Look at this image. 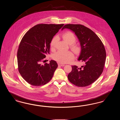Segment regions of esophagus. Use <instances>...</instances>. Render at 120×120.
<instances>
[{
	"mask_svg": "<svg viewBox=\"0 0 120 120\" xmlns=\"http://www.w3.org/2000/svg\"><path fill=\"white\" fill-rule=\"evenodd\" d=\"M58 65L59 66H61V67H64L65 66V65L63 63H58Z\"/></svg>",
	"mask_w": 120,
	"mask_h": 120,
	"instance_id": "34e87169",
	"label": "esophagus"
}]
</instances>
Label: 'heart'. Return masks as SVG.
Segmentation results:
<instances>
[{
  "mask_svg": "<svg viewBox=\"0 0 120 120\" xmlns=\"http://www.w3.org/2000/svg\"><path fill=\"white\" fill-rule=\"evenodd\" d=\"M63 40L68 44L70 45L71 49L75 52H78L80 51V48L74 43L76 40L75 34L71 31H67L64 33L62 35ZM57 37H54L52 40L50 45L52 49H54L57 43ZM74 57L73 53L71 51H58L53 55V59L60 63H67L72 60Z\"/></svg>",
  "mask_w": 120,
  "mask_h": 120,
  "instance_id": "heart-1",
  "label": "heart"
}]
</instances>
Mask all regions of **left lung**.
Returning <instances> with one entry per match:
<instances>
[{"mask_svg": "<svg viewBox=\"0 0 120 120\" xmlns=\"http://www.w3.org/2000/svg\"><path fill=\"white\" fill-rule=\"evenodd\" d=\"M68 29L77 36L81 50L78 61L84 65L79 68L72 66L68 75L69 80L75 86L86 87L94 83L103 72L106 53L101 40L91 30L80 24H67L62 30Z\"/></svg>", "mask_w": 120, "mask_h": 120, "instance_id": "left-lung-1", "label": "left lung"}]
</instances>
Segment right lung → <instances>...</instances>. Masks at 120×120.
Segmentation results:
<instances>
[{"label": "right lung", "mask_w": 120, "mask_h": 120, "mask_svg": "<svg viewBox=\"0 0 120 120\" xmlns=\"http://www.w3.org/2000/svg\"><path fill=\"white\" fill-rule=\"evenodd\" d=\"M64 24H38L25 34L17 51L18 71L23 79L32 86H43L51 80L58 67L54 60L41 64L49 53L53 36Z\"/></svg>", "instance_id": "obj_1"}]
</instances>
